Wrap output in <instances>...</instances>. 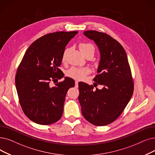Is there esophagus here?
Listing matches in <instances>:
<instances>
[{"mask_svg": "<svg viewBox=\"0 0 155 155\" xmlns=\"http://www.w3.org/2000/svg\"><path fill=\"white\" fill-rule=\"evenodd\" d=\"M78 81H75V87H78Z\"/></svg>", "mask_w": 155, "mask_h": 155, "instance_id": "obj_1", "label": "esophagus"}]
</instances>
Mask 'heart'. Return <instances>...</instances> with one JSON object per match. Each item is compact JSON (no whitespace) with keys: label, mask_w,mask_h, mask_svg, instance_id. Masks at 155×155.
<instances>
[{"label":"heart","mask_w":155,"mask_h":155,"mask_svg":"<svg viewBox=\"0 0 155 155\" xmlns=\"http://www.w3.org/2000/svg\"><path fill=\"white\" fill-rule=\"evenodd\" d=\"M79 49L82 53L89 49H92L94 51V46L90 44H87V43H80L79 45ZM68 52V49H66L63 51V55H62L63 61H65ZM91 70L89 68V67H83V68H75V67H73V68H71L67 71L66 75L69 77H71L75 80H84L85 77L91 73Z\"/></svg>","instance_id":"1"}]
</instances>
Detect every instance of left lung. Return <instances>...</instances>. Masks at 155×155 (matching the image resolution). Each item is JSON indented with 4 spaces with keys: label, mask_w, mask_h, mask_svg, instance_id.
Returning <instances> with one entry per match:
<instances>
[{
    "label": "left lung",
    "mask_w": 155,
    "mask_h": 155,
    "mask_svg": "<svg viewBox=\"0 0 155 155\" xmlns=\"http://www.w3.org/2000/svg\"><path fill=\"white\" fill-rule=\"evenodd\" d=\"M99 49V73L93 85L79 82L78 100L84 117L96 126L114 122L122 114L132 96L134 82L126 52L117 40L95 30L84 32ZM97 84L102 90L93 89Z\"/></svg>",
    "instance_id": "left-lung-1"
}]
</instances>
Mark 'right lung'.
Instances as JSON below:
<instances>
[{
  "instance_id": "add662e5",
  "label": "right lung",
  "mask_w": 155,
  "mask_h": 155,
  "mask_svg": "<svg viewBox=\"0 0 155 155\" xmlns=\"http://www.w3.org/2000/svg\"><path fill=\"white\" fill-rule=\"evenodd\" d=\"M77 31H57L45 35L26 50L15 77L20 105L30 120L38 124L50 125L61 118L68 90L75 86L74 80L65 77L51 87L64 74L59 68L66 45Z\"/></svg>"
}]
</instances>
